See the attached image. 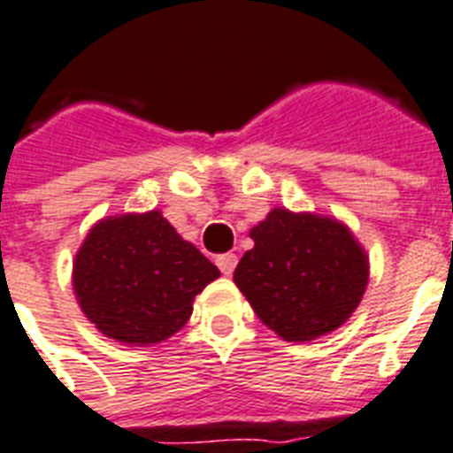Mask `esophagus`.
<instances>
[{
    "label": "esophagus",
    "mask_w": 453,
    "mask_h": 453,
    "mask_svg": "<svg viewBox=\"0 0 453 453\" xmlns=\"http://www.w3.org/2000/svg\"><path fill=\"white\" fill-rule=\"evenodd\" d=\"M236 264H238V257L234 255V252H226V255L217 257V266H219V271H222L224 276H231L234 269H236Z\"/></svg>",
    "instance_id": "1"
}]
</instances>
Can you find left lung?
Returning a JSON list of instances; mask_svg holds the SVG:
<instances>
[{
	"mask_svg": "<svg viewBox=\"0 0 453 453\" xmlns=\"http://www.w3.org/2000/svg\"><path fill=\"white\" fill-rule=\"evenodd\" d=\"M234 283L257 318L285 342H311L342 327L363 299L370 262L346 224L273 208L252 226Z\"/></svg>",
	"mask_w": 453,
	"mask_h": 453,
	"instance_id": "1",
	"label": "left lung"
}]
</instances>
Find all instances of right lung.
I'll return each mask as SVG.
<instances>
[{
	"label": "right lung",
	"mask_w": 453,
	"mask_h": 453,
	"mask_svg": "<svg viewBox=\"0 0 453 453\" xmlns=\"http://www.w3.org/2000/svg\"><path fill=\"white\" fill-rule=\"evenodd\" d=\"M215 278L219 269L158 210L100 219L72 271L83 316L104 336L130 346L165 342L182 329L194 296Z\"/></svg>",
	"instance_id": "add662e5"
}]
</instances>
